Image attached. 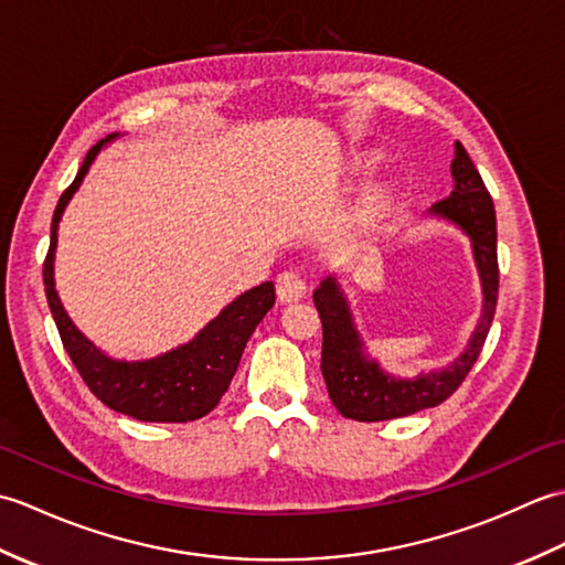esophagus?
Here are the masks:
<instances>
[{
	"label": "esophagus",
	"mask_w": 565,
	"mask_h": 565,
	"mask_svg": "<svg viewBox=\"0 0 565 565\" xmlns=\"http://www.w3.org/2000/svg\"><path fill=\"white\" fill-rule=\"evenodd\" d=\"M276 296H279L281 303H296L301 301L306 296V281L303 276L294 271V269H286L279 276H276Z\"/></svg>",
	"instance_id": "obj_1"
}]
</instances>
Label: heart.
Segmentation results:
<instances>
[{"label": "heart", "instance_id": "1", "mask_svg": "<svg viewBox=\"0 0 565 565\" xmlns=\"http://www.w3.org/2000/svg\"><path fill=\"white\" fill-rule=\"evenodd\" d=\"M374 162H376L374 154H366V152H364V154H356L354 162H352V170H354L356 174L369 172L371 167H374ZM388 196H391L388 186H381V189L369 191V194H366L364 201H362V209H359V215H364V218H374V215H379L383 209H386Z\"/></svg>", "mask_w": 565, "mask_h": 565}]
</instances>
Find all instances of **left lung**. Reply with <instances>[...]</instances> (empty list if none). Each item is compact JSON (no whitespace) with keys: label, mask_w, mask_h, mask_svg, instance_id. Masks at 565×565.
<instances>
[{"label":"left lung","mask_w":565,"mask_h":565,"mask_svg":"<svg viewBox=\"0 0 565 565\" xmlns=\"http://www.w3.org/2000/svg\"><path fill=\"white\" fill-rule=\"evenodd\" d=\"M451 177V196L437 201L429 213L456 223L471 237L473 259L483 286L481 322L468 342V350L447 369L429 371L417 379H395L364 354V342L354 328L350 303L340 284L328 276L313 291V303L322 322V379L328 383L330 401L342 417L359 419V423H381V419L405 417L435 407L461 386L483 350L495 316L500 284L495 206L461 142H456Z\"/></svg>","instance_id":"obj_1"}]
</instances>
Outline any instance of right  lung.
I'll list each match as a JSON object with an SVG mask.
<instances>
[{
  "mask_svg": "<svg viewBox=\"0 0 565 565\" xmlns=\"http://www.w3.org/2000/svg\"><path fill=\"white\" fill-rule=\"evenodd\" d=\"M114 138L116 134L99 140L87 152L75 182L57 201L51 223V247H47L43 262L45 298L72 364L104 405H109L116 413L136 417L140 423H191V419L209 415L231 386L247 340L276 301L274 284L264 281L237 296L194 340L172 352L146 359V362H126V359H111L97 350L75 328V322L67 318L63 303H60L53 281V259L57 223L63 218V211L79 189L84 174L89 172L94 158Z\"/></svg>",
  "mask_w": 565,
  "mask_h": 565,
  "instance_id": "right-lung-1",
  "label": "right lung"
}]
</instances>
